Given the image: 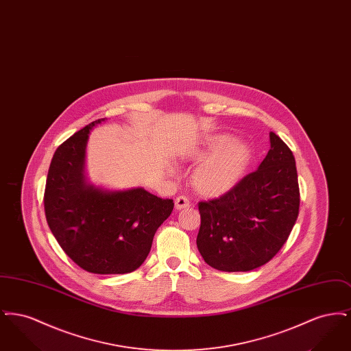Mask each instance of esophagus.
Wrapping results in <instances>:
<instances>
[{"label":"esophagus","mask_w":351,"mask_h":351,"mask_svg":"<svg viewBox=\"0 0 351 351\" xmlns=\"http://www.w3.org/2000/svg\"><path fill=\"white\" fill-rule=\"evenodd\" d=\"M191 204H189V200L186 199V197H184V196H179V197H176V200H175V208L178 209V210H182L184 208H188Z\"/></svg>","instance_id":"esophagus-1"}]
</instances>
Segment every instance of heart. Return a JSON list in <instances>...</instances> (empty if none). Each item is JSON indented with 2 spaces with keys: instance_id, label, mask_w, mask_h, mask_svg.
I'll use <instances>...</instances> for the list:
<instances>
[{
  "instance_id": "heart-1",
  "label": "heart",
  "mask_w": 351,
  "mask_h": 351,
  "mask_svg": "<svg viewBox=\"0 0 351 351\" xmlns=\"http://www.w3.org/2000/svg\"><path fill=\"white\" fill-rule=\"evenodd\" d=\"M249 158V147L234 141L229 134L210 135L185 154L186 160H201L192 172L191 183L205 197H217L229 192L242 176ZM167 171L171 176L178 175L175 166H169Z\"/></svg>"
}]
</instances>
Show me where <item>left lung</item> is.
I'll list each match as a JSON object with an SVG mask.
<instances>
[{
    "label": "left lung",
    "mask_w": 351,
    "mask_h": 351,
    "mask_svg": "<svg viewBox=\"0 0 351 351\" xmlns=\"http://www.w3.org/2000/svg\"><path fill=\"white\" fill-rule=\"evenodd\" d=\"M256 171L219 199L199 204L197 249L219 271L245 272L282 249L299 216L300 192L292 151L275 133Z\"/></svg>",
    "instance_id": "left-lung-1"
}]
</instances>
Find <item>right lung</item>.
Listing matches in <instances>:
<instances>
[{
	"mask_svg": "<svg viewBox=\"0 0 351 351\" xmlns=\"http://www.w3.org/2000/svg\"><path fill=\"white\" fill-rule=\"evenodd\" d=\"M97 119L58 147L51 160L45 212L60 247L93 274H129L141 267L158 228L169 217L173 201L142 186L109 189L90 183L85 158Z\"/></svg>",
	"mask_w": 351,
	"mask_h": 351,
	"instance_id": "obj_1",
	"label": "right lung"
}]
</instances>
